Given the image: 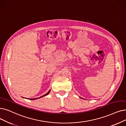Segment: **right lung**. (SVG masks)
Here are the masks:
<instances>
[{
	"label": "right lung",
	"instance_id": "obj_1",
	"mask_svg": "<svg viewBox=\"0 0 126 126\" xmlns=\"http://www.w3.org/2000/svg\"><path fill=\"white\" fill-rule=\"evenodd\" d=\"M50 90L46 94H45V95H44L43 96H41V97H39V98H31V99H30V100H34V99H39V98H42V97H44V96H46V95H48V94L49 93H50Z\"/></svg>",
	"mask_w": 126,
	"mask_h": 126
}]
</instances>
